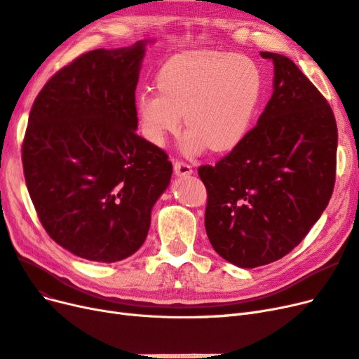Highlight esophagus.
Instances as JSON below:
<instances>
[{
	"label": "esophagus",
	"mask_w": 359,
	"mask_h": 359,
	"mask_svg": "<svg viewBox=\"0 0 359 359\" xmlns=\"http://www.w3.org/2000/svg\"><path fill=\"white\" fill-rule=\"evenodd\" d=\"M172 167H175V175L176 176H189L192 172V167L187 163H183V161L176 159L175 163H172Z\"/></svg>",
	"instance_id": "34e87169"
}]
</instances>
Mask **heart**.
I'll use <instances>...</instances> for the list:
<instances>
[{"instance_id": "obj_1", "label": "heart", "mask_w": 359, "mask_h": 359, "mask_svg": "<svg viewBox=\"0 0 359 359\" xmlns=\"http://www.w3.org/2000/svg\"><path fill=\"white\" fill-rule=\"evenodd\" d=\"M159 90H144L137 101L144 137L161 144L180 128L184 113V150L205 146L222 154L236 149L255 119L262 74L248 56L217 50L172 55L156 74Z\"/></svg>"}]
</instances>
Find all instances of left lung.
<instances>
[{
  "mask_svg": "<svg viewBox=\"0 0 359 359\" xmlns=\"http://www.w3.org/2000/svg\"><path fill=\"white\" fill-rule=\"evenodd\" d=\"M258 123L215 165H201L204 224L213 249L253 269L287 255L327 209L337 167V123L328 101L289 57Z\"/></svg>",
  "mask_w": 359,
  "mask_h": 359,
  "instance_id": "left-lung-1",
  "label": "left lung"
}]
</instances>
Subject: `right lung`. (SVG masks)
Instances as JSON below:
<instances>
[{
  "mask_svg": "<svg viewBox=\"0 0 359 359\" xmlns=\"http://www.w3.org/2000/svg\"><path fill=\"white\" fill-rule=\"evenodd\" d=\"M144 41L80 55L32 104L22 143L29 196L52 240L116 262L140 249L172 172L163 149L135 134Z\"/></svg>",
  "mask_w": 359,
  "mask_h": 359,
  "instance_id": "obj_1",
  "label": "right lung"
}]
</instances>
